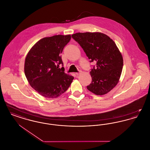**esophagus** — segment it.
<instances>
[{"label":"esophagus","instance_id":"1","mask_svg":"<svg viewBox=\"0 0 150 150\" xmlns=\"http://www.w3.org/2000/svg\"><path fill=\"white\" fill-rule=\"evenodd\" d=\"M81 72V71L80 70H79V71L78 72H76V75H79V74H80Z\"/></svg>","mask_w":150,"mask_h":150}]
</instances>
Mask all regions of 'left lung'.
Listing matches in <instances>:
<instances>
[{
	"label": "left lung",
	"instance_id": "8db88e82",
	"mask_svg": "<svg viewBox=\"0 0 150 150\" xmlns=\"http://www.w3.org/2000/svg\"><path fill=\"white\" fill-rule=\"evenodd\" d=\"M72 38L83 49L90 62L96 63L90 71L92 81L87 89L97 95L109 92L119 82L123 66L122 55L115 43L101 33H78Z\"/></svg>",
	"mask_w": 150,
	"mask_h": 150
}]
</instances>
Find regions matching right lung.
I'll return each instance as SVG.
<instances>
[{
  "label": "right lung",
  "mask_w": 150,
  "mask_h": 150,
  "mask_svg": "<svg viewBox=\"0 0 150 150\" xmlns=\"http://www.w3.org/2000/svg\"><path fill=\"white\" fill-rule=\"evenodd\" d=\"M71 35H58L39 40L25 58L24 71L30 85L43 97L54 98L65 92L74 77L64 73L61 54Z\"/></svg>",
  "instance_id": "right-lung-1"
}]
</instances>
